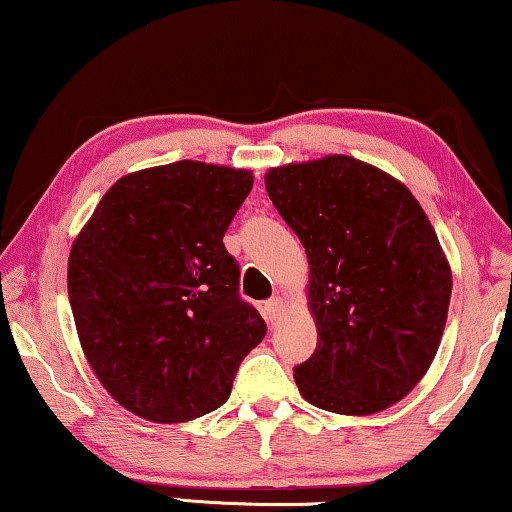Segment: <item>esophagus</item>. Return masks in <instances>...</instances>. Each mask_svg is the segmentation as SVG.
Listing matches in <instances>:
<instances>
[{
  "mask_svg": "<svg viewBox=\"0 0 512 512\" xmlns=\"http://www.w3.org/2000/svg\"><path fill=\"white\" fill-rule=\"evenodd\" d=\"M265 313H268L272 322L280 320L282 313H284V298L275 296V298H270V301H265Z\"/></svg>",
  "mask_w": 512,
  "mask_h": 512,
  "instance_id": "34e87169",
  "label": "esophagus"
}]
</instances>
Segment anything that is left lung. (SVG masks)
<instances>
[{
    "mask_svg": "<svg viewBox=\"0 0 512 512\" xmlns=\"http://www.w3.org/2000/svg\"><path fill=\"white\" fill-rule=\"evenodd\" d=\"M301 240L317 350L294 369L315 407L369 416L407 397L440 348L451 268L426 211L374 164L327 155L265 171Z\"/></svg>",
    "mask_w": 512,
    "mask_h": 512,
    "instance_id": "obj_1",
    "label": "left lung"
}]
</instances>
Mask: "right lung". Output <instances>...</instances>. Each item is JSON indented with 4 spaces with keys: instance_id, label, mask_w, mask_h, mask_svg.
Segmentation results:
<instances>
[{
    "instance_id": "1",
    "label": "right lung",
    "mask_w": 512,
    "mask_h": 512,
    "mask_svg": "<svg viewBox=\"0 0 512 512\" xmlns=\"http://www.w3.org/2000/svg\"><path fill=\"white\" fill-rule=\"evenodd\" d=\"M254 185L247 169L183 162L126 174L75 237L68 294L103 388L155 423L209 414L263 341L223 235Z\"/></svg>"
}]
</instances>
